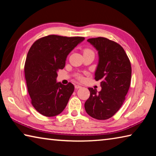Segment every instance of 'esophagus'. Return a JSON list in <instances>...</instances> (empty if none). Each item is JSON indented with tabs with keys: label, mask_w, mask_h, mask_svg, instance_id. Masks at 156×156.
<instances>
[{
	"label": "esophagus",
	"mask_w": 156,
	"mask_h": 156,
	"mask_svg": "<svg viewBox=\"0 0 156 156\" xmlns=\"http://www.w3.org/2000/svg\"><path fill=\"white\" fill-rule=\"evenodd\" d=\"M81 87H81L80 85H75V88L76 89V90H78V89H80Z\"/></svg>",
	"instance_id": "34e87169"
}]
</instances>
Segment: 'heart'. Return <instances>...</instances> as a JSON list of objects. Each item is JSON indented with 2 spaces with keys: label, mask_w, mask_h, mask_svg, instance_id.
Returning a JSON list of instances; mask_svg holds the SVG:
<instances>
[{
  "label": "heart",
  "mask_w": 156,
  "mask_h": 156,
  "mask_svg": "<svg viewBox=\"0 0 156 156\" xmlns=\"http://www.w3.org/2000/svg\"><path fill=\"white\" fill-rule=\"evenodd\" d=\"M88 51H92L90 50V49H89V48H85V50L83 51V53H85V52H88ZM76 78L78 79V80H82L83 79V76L81 75V74H79V73L76 74Z\"/></svg>",
  "instance_id": "b5f03b06"
}]
</instances>
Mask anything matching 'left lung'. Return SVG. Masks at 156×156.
<instances>
[{
  "label": "left lung",
  "mask_w": 156,
  "mask_h": 156,
  "mask_svg": "<svg viewBox=\"0 0 156 156\" xmlns=\"http://www.w3.org/2000/svg\"><path fill=\"white\" fill-rule=\"evenodd\" d=\"M98 51L99 61L95 72L101 91L88 88L90 96L85 103L86 112L98 120L108 119L122 107L131 80V65L122 46L105 37L88 39Z\"/></svg>",
  "instance_id": "left-lung-1"
}]
</instances>
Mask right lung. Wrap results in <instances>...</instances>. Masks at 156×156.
Listing matches in <instances>:
<instances>
[{
	"label": "right lung",
	"mask_w": 156,
	"mask_h": 156,
	"mask_svg": "<svg viewBox=\"0 0 156 156\" xmlns=\"http://www.w3.org/2000/svg\"><path fill=\"white\" fill-rule=\"evenodd\" d=\"M84 39L50 34L37 39L30 48L25 78L32 105L42 115L54 117L67 105L74 86L71 83L66 85L57 83V72L64 69L69 53Z\"/></svg>",
	"instance_id": "right-lung-1"
}]
</instances>
